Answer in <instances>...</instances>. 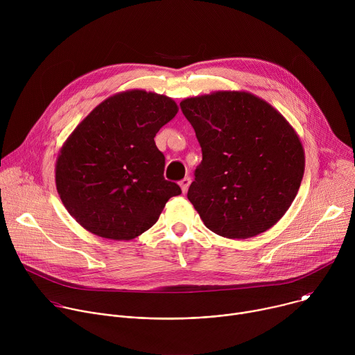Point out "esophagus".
I'll list each match as a JSON object with an SVG mask.
<instances>
[{
  "label": "esophagus",
  "instance_id": "34e87169",
  "mask_svg": "<svg viewBox=\"0 0 355 355\" xmlns=\"http://www.w3.org/2000/svg\"><path fill=\"white\" fill-rule=\"evenodd\" d=\"M189 184H191V178L189 177H185L181 182H180V187H181V191H182V193H185L187 191H188V188H189Z\"/></svg>",
  "mask_w": 355,
  "mask_h": 355
}]
</instances>
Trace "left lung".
<instances>
[{
  "mask_svg": "<svg viewBox=\"0 0 355 355\" xmlns=\"http://www.w3.org/2000/svg\"><path fill=\"white\" fill-rule=\"evenodd\" d=\"M202 148L188 199L204 225L226 239L272 227L305 173V151L289 122L247 91H215L180 104Z\"/></svg>",
  "mask_w": 355,
  "mask_h": 355,
  "instance_id": "8db88e82",
  "label": "left lung"
}]
</instances>
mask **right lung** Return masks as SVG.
<instances>
[{
	"instance_id": "add662e5",
	"label": "right lung",
	"mask_w": 355,
	"mask_h": 355,
	"mask_svg": "<svg viewBox=\"0 0 355 355\" xmlns=\"http://www.w3.org/2000/svg\"><path fill=\"white\" fill-rule=\"evenodd\" d=\"M178 112L170 96L144 89L118 92L73 130L56 160V188L85 230L132 240L148 230L181 188L164 180L156 133Z\"/></svg>"
}]
</instances>
